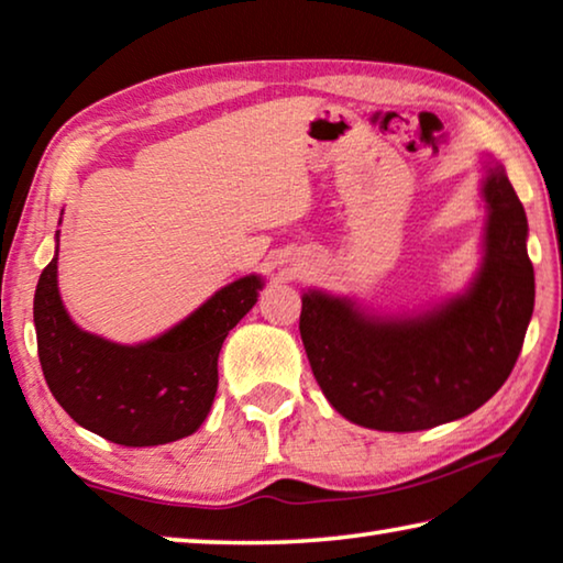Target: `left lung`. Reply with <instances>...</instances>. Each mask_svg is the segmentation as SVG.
Wrapping results in <instances>:
<instances>
[{
	"instance_id": "8db88e82",
	"label": "left lung",
	"mask_w": 563,
	"mask_h": 563,
	"mask_svg": "<svg viewBox=\"0 0 563 563\" xmlns=\"http://www.w3.org/2000/svg\"><path fill=\"white\" fill-rule=\"evenodd\" d=\"M486 257L466 296L416 318H368L302 298L300 338L338 413L376 431H426L474 413L504 386L533 313L526 212L501 167L484 183Z\"/></svg>"
}]
</instances>
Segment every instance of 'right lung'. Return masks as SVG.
Segmentation results:
<instances>
[{
	"label": "right lung",
	"mask_w": 563,
	"mask_h": 563,
	"mask_svg": "<svg viewBox=\"0 0 563 563\" xmlns=\"http://www.w3.org/2000/svg\"><path fill=\"white\" fill-rule=\"evenodd\" d=\"M263 283L247 275L157 341L118 345L79 330L57 290V255L34 292V328L44 380L75 421L102 439L142 449L185 439L210 413L218 353L255 306Z\"/></svg>",
	"instance_id": "right-lung-1"
}]
</instances>
